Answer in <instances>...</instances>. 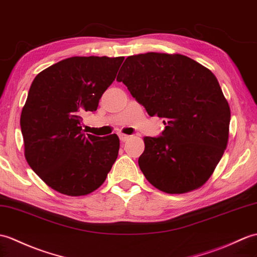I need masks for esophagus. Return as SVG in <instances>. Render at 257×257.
Wrapping results in <instances>:
<instances>
[{
  "mask_svg": "<svg viewBox=\"0 0 257 257\" xmlns=\"http://www.w3.org/2000/svg\"><path fill=\"white\" fill-rule=\"evenodd\" d=\"M129 138H130V136H128V135L119 134V139H120V141H121V142H124V141L129 140Z\"/></svg>",
  "mask_w": 257,
  "mask_h": 257,
  "instance_id": "34e87169",
  "label": "esophagus"
}]
</instances>
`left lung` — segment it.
<instances>
[{"label":"left lung","instance_id":"8db88e82","mask_svg":"<svg viewBox=\"0 0 257 257\" xmlns=\"http://www.w3.org/2000/svg\"><path fill=\"white\" fill-rule=\"evenodd\" d=\"M117 76L151 117L163 118L158 138L145 137L143 175L168 194L201 187L229 140L230 106L209 69L180 53L130 56Z\"/></svg>","mask_w":257,"mask_h":257}]
</instances>
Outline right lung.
<instances>
[{
  "label": "right lung",
  "mask_w": 257,
  "mask_h": 257,
  "mask_svg": "<svg viewBox=\"0 0 257 257\" xmlns=\"http://www.w3.org/2000/svg\"><path fill=\"white\" fill-rule=\"evenodd\" d=\"M123 57H71L37 74L21 115L24 154L48 186L84 196L106 180L118 157L117 135L95 137L82 116L97 109Z\"/></svg>",
  "instance_id": "right-lung-1"
}]
</instances>
